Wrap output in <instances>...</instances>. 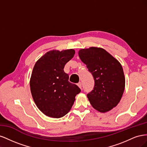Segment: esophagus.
Listing matches in <instances>:
<instances>
[{"label":"esophagus","instance_id":"obj_1","mask_svg":"<svg viewBox=\"0 0 147 147\" xmlns=\"http://www.w3.org/2000/svg\"><path fill=\"white\" fill-rule=\"evenodd\" d=\"M77 86L81 89L82 90V83L81 82H79L78 84H77Z\"/></svg>","mask_w":147,"mask_h":147}]
</instances>
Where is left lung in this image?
Masks as SVG:
<instances>
[{
    "label": "left lung",
    "mask_w": 147,
    "mask_h": 147,
    "mask_svg": "<svg viewBox=\"0 0 147 147\" xmlns=\"http://www.w3.org/2000/svg\"><path fill=\"white\" fill-rule=\"evenodd\" d=\"M78 56L94 79V90L87 94L89 101L99 112H109L118 104L124 91L125 78L122 65L100 47L81 49Z\"/></svg>",
    "instance_id": "obj_1"
}]
</instances>
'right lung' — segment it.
<instances>
[{
  "label": "right lung",
  "mask_w": 147,
  "mask_h": 147,
  "mask_svg": "<svg viewBox=\"0 0 147 147\" xmlns=\"http://www.w3.org/2000/svg\"><path fill=\"white\" fill-rule=\"evenodd\" d=\"M75 50H53L35 63L30 79L32 98L38 109L46 116L59 118L68 113L75 96L81 90L69 82L64 72L65 64L72 58Z\"/></svg>",
  "instance_id": "right-lung-1"
}]
</instances>
